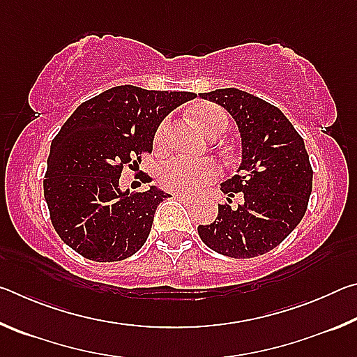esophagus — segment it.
Segmentation results:
<instances>
[{
    "instance_id": "obj_1",
    "label": "esophagus",
    "mask_w": 357,
    "mask_h": 357,
    "mask_svg": "<svg viewBox=\"0 0 357 357\" xmlns=\"http://www.w3.org/2000/svg\"><path fill=\"white\" fill-rule=\"evenodd\" d=\"M176 198L179 202H183V203H185V204H192L193 203V198L192 197H187V195H176Z\"/></svg>"
}]
</instances>
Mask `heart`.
Masks as SVG:
<instances>
[{
  "instance_id": "1",
  "label": "heart",
  "mask_w": 357,
  "mask_h": 357,
  "mask_svg": "<svg viewBox=\"0 0 357 357\" xmlns=\"http://www.w3.org/2000/svg\"><path fill=\"white\" fill-rule=\"evenodd\" d=\"M192 116L200 126L204 134L213 135L217 129L227 128V114L220 107L204 104L193 108ZM168 124L164 123L157 130L155 142L165 140ZM220 168L209 159H189V157L176 155L168 159L159 170V183L162 187L176 193H195L204 185L219 176Z\"/></svg>"
}]
</instances>
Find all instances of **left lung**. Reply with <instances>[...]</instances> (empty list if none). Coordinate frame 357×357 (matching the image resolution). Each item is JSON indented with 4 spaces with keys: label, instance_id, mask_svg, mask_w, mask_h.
Instances as JSON below:
<instances>
[{
    "label": "left lung",
    "instance_id": "1",
    "mask_svg": "<svg viewBox=\"0 0 357 357\" xmlns=\"http://www.w3.org/2000/svg\"><path fill=\"white\" fill-rule=\"evenodd\" d=\"M236 121L241 135L238 174L220 184L228 197L241 193L236 208L220 204L211 225H198L209 249L231 258L273 250L305 214L313 172L302 137L279 108L238 88L200 93ZM228 198V202H231Z\"/></svg>",
    "mask_w": 357,
    "mask_h": 357
}]
</instances>
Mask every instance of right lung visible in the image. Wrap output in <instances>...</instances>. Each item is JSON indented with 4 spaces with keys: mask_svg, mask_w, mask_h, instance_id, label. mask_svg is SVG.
<instances>
[{
    "mask_svg": "<svg viewBox=\"0 0 357 357\" xmlns=\"http://www.w3.org/2000/svg\"><path fill=\"white\" fill-rule=\"evenodd\" d=\"M195 98L123 84L77 107L53 138L44 181L52 223L70 249L100 263L121 261L142 249L157 206L170 195L155 185L123 190L121 173L140 164L143 151H153L167 114Z\"/></svg>",
    "mask_w": 357,
    "mask_h": 357,
    "instance_id": "add662e5",
    "label": "right lung"
}]
</instances>
